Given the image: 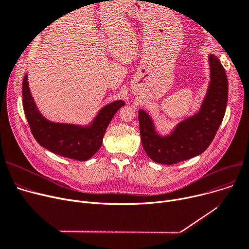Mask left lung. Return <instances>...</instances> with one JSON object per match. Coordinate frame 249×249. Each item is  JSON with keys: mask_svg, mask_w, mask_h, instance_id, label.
<instances>
[{"mask_svg": "<svg viewBox=\"0 0 249 249\" xmlns=\"http://www.w3.org/2000/svg\"><path fill=\"white\" fill-rule=\"evenodd\" d=\"M210 83L199 111L180 121L173 131H156L151 116L138 111L142 146L149 158L160 164H175L203 153L213 141L223 120L228 100V81L219 58L209 54Z\"/></svg>", "mask_w": 249, "mask_h": 249, "instance_id": "1", "label": "left lung"}]
</instances>
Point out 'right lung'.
Segmentation results:
<instances>
[{
	"label": "right lung",
	"mask_w": 249,
	"mask_h": 249,
	"mask_svg": "<svg viewBox=\"0 0 249 249\" xmlns=\"http://www.w3.org/2000/svg\"><path fill=\"white\" fill-rule=\"evenodd\" d=\"M23 107L31 132L36 141L63 158L85 161L89 160L102 146L103 137L116 112L125 103L117 100L105 105L88 125L52 122L38 110L31 95L26 73L22 87Z\"/></svg>",
	"instance_id": "add662e5"
}]
</instances>
